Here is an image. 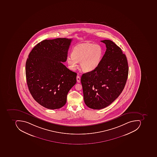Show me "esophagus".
<instances>
[{
	"mask_svg": "<svg viewBox=\"0 0 157 157\" xmlns=\"http://www.w3.org/2000/svg\"><path fill=\"white\" fill-rule=\"evenodd\" d=\"M76 79H77V82H81V78H80V76L79 75H77V77H76Z\"/></svg>",
	"mask_w": 157,
	"mask_h": 157,
	"instance_id": "esophagus-1",
	"label": "esophagus"
}]
</instances>
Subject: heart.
Returning <instances> with one entry per match:
<instances>
[{"label":"heart","instance_id":"b5f03b06","mask_svg":"<svg viewBox=\"0 0 157 157\" xmlns=\"http://www.w3.org/2000/svg\"><path fill=\"white\" fill-rule=\"evenodd\" d=\"M103 53L101 46L98 44L82 43L74 48L72 55L67 58V62L72 70L76 68L78 62H80L82 71L90 72L96 68L100 64Z\"/></svg>","mask_w":157,"mask_h":157}]
</instances>
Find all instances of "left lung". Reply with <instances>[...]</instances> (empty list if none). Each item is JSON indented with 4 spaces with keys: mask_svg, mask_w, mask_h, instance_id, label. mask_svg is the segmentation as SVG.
I'll return each instance as SVG.
<instances>
[{
    "mask_svg": "<svg viewBox=\"0 0 157 157\" xmlns=\"http://www.w3.org/2000/svg\"><path fill=\"white\" fill-rule=\"evenodd\" d=\"M105 53L94 70L81 77L83 98L86 106L94 109L108 107L120 95L128 77V62L121 48L109 40Z\"/></svg>",
    "mask_w": 157,
    "mask_h": 157,
    "instance_id": "8db88e82",
    "label": "left lung"
}]
</instances>
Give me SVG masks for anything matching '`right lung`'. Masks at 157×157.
<instances>
[{"label":"right lung","instance_id":"right-lung-1","mask_svg":"<svg viewBox=\"0 0 157 157\" xmlns=\"http://www.w3.org/2000/svg\"><path fill=\"white\" fill-rule=\"evenodd\" d=\"M72 39L45 40L32 49L26 62L28 89L40 105L50 109L66 104L67 95L76 83L77 74L62 62L67 61Z\"/></svg>","mask_w":157,"mask_h":157}]
</instances>
